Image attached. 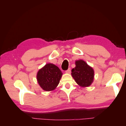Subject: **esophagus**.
Instances as JSON below:
<instances>
[{"label":"esophagus","instance_id":"1","mask_svg":"<svg viewBox=\"0 0 126 126\" xmlns=\"http://www.w3.org/2000/svg\"><path fill=\"white\" fill-rule=\"evenodd\" d=\"M66 72L67 74H70V72H71L70 68H69V69H68L67 70H66Z\"/></svg>","mask_w":126,"mask_h":126}]
</instances>
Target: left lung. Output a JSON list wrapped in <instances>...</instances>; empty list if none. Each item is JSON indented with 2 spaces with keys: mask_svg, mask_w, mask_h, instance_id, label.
<instances>
[{
  "mask_svg": "<svg viewBox=\"0 0 126 126\" xmlns=\"http://www.w3.org/2000/svg\"><path fill=\"white\" fill-rule=\"evenodd\" d=\"M76 67L71 70V76L80 86L88 87L94 79V70L85 61L76 60Z\"/></svg>",
  "mask_w": 126,
  "mask_h": 126,
  "instance_id": "left-lung-1",
  "label": "left lung"
}]
</instances>
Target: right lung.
Wrapping results in <instances>:
<instances>
[{"label":"right lung","instance_id":"right-lung-1","mask_svg":"<svg viewBox=\"0 0 126 126\" xmlns=\"http://www.w3.org/2000/svg\"><path fill=\"white\" fill-rule=\"evenodd\" d=\"M63 73L52 63H47L37 72V79L39 86L45 91L54 90L58 85Z\"/></svg>","mask_w":126,"mask_h":126}]
</instances>
